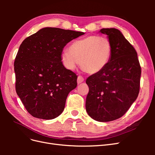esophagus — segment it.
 I'll use <instances>...</instances> for the list:
<instances>
[{"instance_id":"1","label":"esophagus","mask_w":155,"mask_h":155,"mask_svg":"<svg viewBox=\"0 0 155 155\" xmlns=\"http://www.w3.org/2000/svg\"><path fill=\"white\" fill-rule=\"evenodd\" d=\"M84 80H85V79H84V78L82 76H79L78 78V81H78V84H80V83H83L84 81Z\"/></svg>"}]
</instances>
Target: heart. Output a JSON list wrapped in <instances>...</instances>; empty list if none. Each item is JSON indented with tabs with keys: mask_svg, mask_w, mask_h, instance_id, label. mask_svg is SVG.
<instances>
[{
	"mask_svg": "<svg viewBox=\"0 0 155 155\" xmlns=\"http://www.w3.org/2000/svg\"><path fill=\"white\" fill-rule=\"evenodd\" d=\"M68 51H64L61 54L65 68L74 70L79 62L83 71L95 74L102 71L109 63L112 47L107 37L89 35L74 41L70 45Z\"/></svg>",
	"mask_w": 155,
	"mask_h": 155,
	"instance_id": "1",
	"label": "heart"
}]
</instances>
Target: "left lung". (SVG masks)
Instances as JSON below:
<instances>
[{
    "mask_svg": "<svg viewBox=\"0 0 155 155\" xmlns=\"http://www.w3.org/2000/svg\"><path fill=\"white\" fill-rule=\"evenodd\" d=\"M100 32L110 41L111 58L102 71L87 79L85 107L92 119L106 122L121 118L137 100L141 67L137 51L119 30L102 28Z\"/></svg>",
    "mask_w": 155,
    "mask_h": 155,
    "instance_id": "1",
    "label": "left lung"
}]
</instances>
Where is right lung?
Returning <instances> with one entry per match:
<instances>
[{"label": "right lung", "mask_w": 155, "mask_h": 155, "mask_svg": "<svg viewBox=\"0 0 155 155\" xmlns=\"http://www.w3.org/2000/svg\"><path fill=\"white\" fill-rule=\"evenodd\" d=\"M83 32L46 27L22 41L14 62L15 89L26 110L51 120L62 113L78 76L61 61L63 48Z\"/></svg>", "instance_id": "add662e5"}]
</instances>
